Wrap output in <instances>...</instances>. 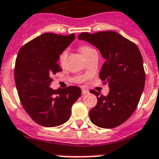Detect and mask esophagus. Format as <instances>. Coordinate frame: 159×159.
Listing matches in <instances>:
<instances>
[{
  "instance_id": "1",
  "label": "esophagus",
  "mask_w": 159,
  "mask_h": 159,
  "mask_svg": "<svg viewBox=\"0 0 159 159\" xmlns=\"http://www.w3.org/2000/svg\"><path fill=\"white\" fill-rule=\"evenodd\" d=\"M87 93H89V91L87 89H82V95H86Z\"/></svg>"
}]
</instances>
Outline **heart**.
<instances>
[{"mask_svg": "<svg viewBox=\"0 0 159 159\" xmlns=\"http://www.w3.org/2000/svg\"><path fill=\"white\" fill-rule=\"evenodd\" d=\"M80 50L82 55H83L85 58L88 57L89 55H91L92 53L97 52L96 50H94L93 47H91L90 45H82L80 47ZM67 55H68V52H67V50H62V51L59 54L58 61H59V63H60L61 66H64V65H65L66 58H67Z\"/></svg>", "mask_w": 159, "mask_h": 159, "instance_id": "1", "label": "heart"}]
</instances>
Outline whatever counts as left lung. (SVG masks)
Listing matches in <instances>:
<instances>
[{"instance_id":"left-lung-1","label":"left lung","mask_w":159,"mask_h":159,"mask_svg":"<svg viewBox=\"0 0 159 159\" xmlns=\"http://www.w3.org/2000/svg\"><path fill=\"white\" fill-rule=\"evenodd\" d=\"M79 39L96 46L106 60L99 77L109 84L107 96L95 94L98 102L89 111L91 122L104 129H113L126 121L137 108L144 88L143 57L134 43L115 31L80 33Z\"/></svg>"}]
</instances>
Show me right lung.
Segmentation results:
<instances>
[{
    "label": "right lung",
    "mask_w": 159,
    "mask_h": 159,
    "mask_svg": "<svg viewBox=\"0 0 159 159\" xmlns=\"http://www.w3.org/2000/svg\"><path fill=\"white\" fill-rule=\"evenodd\" d=\"M75 34L45 33L22 45L15 66V82L22 106L30 117L44 127H55L68 121L71 107L80 97L78 86L54 90L52 75L60 70L58 56L73 40Z\"/></svg>",
    "instance_id": "add662e5"
}]
</instances>
